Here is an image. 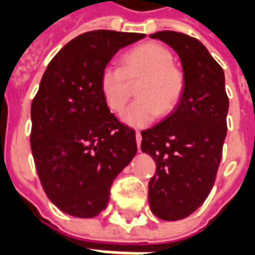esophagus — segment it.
<instances>
[{
	"label": "esophagus",
	"instance_id": "obj_1",
	"mask_svg": "<svg viewBox=\"0 0 255 255\" xmlns=\"http://www.w3.org/2000/svg\"><path fill=\"white\" fill-rule=\"evenodd\" d=\"M135 136H136V144H138V147H139V146H140V140H142V135H140L139 131H136Z\"/></svg>",
	"mask_w": 255,
	"mask_h": 255
}]
</instances>
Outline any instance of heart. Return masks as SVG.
I'll use <instances>...</instances> for the list:
<instances>
[{
    "label": "heart",
    "instance_id": "1",
    "mask_svg": "<svg viewBox=\"0 0 255 255\" xmlns=\"http://www.w3.org/2000/svg\"><path fill=\"white\" fill-rule=\"evenodd\" d=\"M168 47L147 42L128 50L122 67L108 64L101 71L100 90L106 106L120 113L132 94L129 82L142 78L135 100L123 113V122L131 127H147L161 115L171 113L184 91V75L173 65Z\"/></svg>",
    "mask_w": 255,
    "mask_h": 255
}]
</instances>
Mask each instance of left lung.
Wrapping results in <instances>:
<instances>
[{
	"label": "left lung",
	"instance_id": "left-lung-1",
	"mask_svg": "<svg viewBox=\"0 0 255 255\" xmlns=\"http://www.w3.org/2000/svg\"><path fill=\"white\" fill-rule=\"evenodd\" d=\"M150 38L165 42L177 53L184 75V91L176 108L157 126L142 131L140 144L157 165L149 182L150 210L158 219L176 221L194 213L213 187L230 101L223 68L198 39L176 31H158Z\"/></svg>",
	"mask_w": 255,
	"mask_h": 255
}]
</instances>
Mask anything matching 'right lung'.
I'll list each match as a JSON object with an SVG mask.
<instances>
[{
    "instance_id": "obj_1",
    "label": "right lung",
    "mask_w": 255,
    "mask_h": 255,
    "mask_svg": "<svg viewBox=\"0 0 255 255\" xmlns=\"http://www.w3.org/2000/svg\"><path fill=\"white\" fill-rule=\"evenodd\" d=\"M144 34L97 30L53 57L31 105V150L47 198L64 213L91 219L108 206L113 180L136 154L132 128L106 106L100 75Z\"/></svg>"
}]
</instances>
